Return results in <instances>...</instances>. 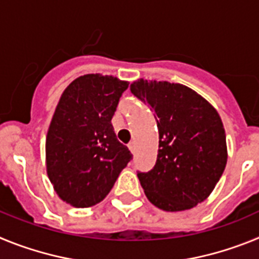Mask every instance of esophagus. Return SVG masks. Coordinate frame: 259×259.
<instances>
[{"mask_svg":"<svg viewBox=\"0 0 259 259\" xmlns=\"http://www.w3.org/2000/svg\"><path fill=\"white\" fill-rule=\"evenodd\" d=\"M128 149L131 150V153H135V150H136V146H135L134 143L128 144Z\"/></svg>","mask_w":259,"mask_h":259,"instance_id":"1","label":"esophagus"}]
</instances>
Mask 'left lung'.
Wrapping results in <instances>:
<instances>
[{"instance_id":"obj_1","label":"left lung","mask_w":259,"mask_h":259,"mask_svg":"<svg viewBox=\"0 0 259 259\" xmlns=\"http://www.w3.org/2000/svg\"><path fill=\"white\" fill-rule=\"evenodd\" d=\"M132 95L157 120V162L137 172L146 197L164 211H183L206 200L227 163L226 132L218 111L183 84L139 79Z\"/></svg>"}]
</instances>
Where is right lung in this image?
Instances as JSON below:
<instances>
[{"instance_id":"obj_1","label":"right lung","mask_w":259,"mask_h":259,"mask_svg":"<svg viewBox=\"0 0 259 259\" xmlns=\"http://www.w3.org/2000/svg\"><path fill=\"white\" fill-rule=\"evenodd\" d=\"M128 81L88 74L62 93L47 135V172L61 200L91 207L106 197L132 159L111 118Z\"/></svg>"}]
</instances>
